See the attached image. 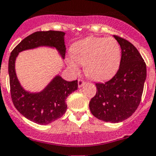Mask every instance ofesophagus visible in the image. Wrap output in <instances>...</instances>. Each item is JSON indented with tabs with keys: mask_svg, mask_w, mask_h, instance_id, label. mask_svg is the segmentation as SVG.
Segmentation results:
<instances>
[{
	"mask_svg": "<svg viewBox=\"0 0 156 156\" xmlns=\"http://www.w3.org/2000/svg\"><path fill=\"white\" fill-rule=\"evenodd\" d=\"M86 84V82L84 81V80L81 79V78H79V79L78 80V88H81L82 86H83L84 85Z\"/></svg>",
	"mask_w": 156,
	"mask_h": 156,
	"instance_id": "esophagus-1",
	"label": "esophagus"
}]
</instances>
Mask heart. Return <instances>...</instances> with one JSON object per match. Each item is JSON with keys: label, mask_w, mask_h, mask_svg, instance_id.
Masks as SVG:
<instances>
[{"label": "heart", "mask_w": 156, "mask_h": 156, "mask_svg": "<svg viewBox=\"0 0 156 156\" xmlns=\"http://www.w3.org/2000/svg\"><path fill=\"white\" fill-rule=\"evenodd\" d=\"M73 57L68 65L74 72L78 71V63L85 66L89 78L102 81L112 77L119 69L121 61V47L114 37H89L80 41L71 49Z\"/></svg>", "instance_id": "heart-1"}]
</instances>
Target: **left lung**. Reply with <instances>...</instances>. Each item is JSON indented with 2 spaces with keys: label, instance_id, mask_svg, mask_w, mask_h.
Returning a JSON list of instances; mask_svg holds the SVG:
<instances>
[{
  "label": "left lung",
  "instance_id": "obj_1",
  "mask_svg": "<svg viewBox=\"0 0 156 156\" xmlns=\"http://www.w3.org/2000/svg\"><path fill=\"white\" fill-rule=\"evenodd\" d=\"M114 37L122 49L119 68L104 83H96L97 93L90 100L89 109L96 118L116 123L130 117L137 109L146 79V63L132 43Z\"/></svg>",
  "mask_w": 156,
  "mask_h": 156
}]
</instances>
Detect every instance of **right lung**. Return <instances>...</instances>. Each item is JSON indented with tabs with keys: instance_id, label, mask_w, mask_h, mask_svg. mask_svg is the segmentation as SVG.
Listing matches in <instances>:
<instances>
[{
	"instance_id": "obj_1",
	"label": "right lung",
	"mask_w": 156,
	"mask_h": 156,
	"mask_svg": "<svg viewBox=\"0 0 156 156\" xmlns=\"http://www.w3.org/2000/svg\"><path fill=\"white\" fill-rule=\"evenodd\" d=\"M62 31H37L22 41L12 51L9 60L11 98L15 108L30 121L46 125L63 116L67 110L66 99L78 89V81L67 82L56 76L42 92L30 93L20 86L15 70V60L20 52L41 45L55 47L65 57L66 47Z\"/></svg>"
}]
</instances>
